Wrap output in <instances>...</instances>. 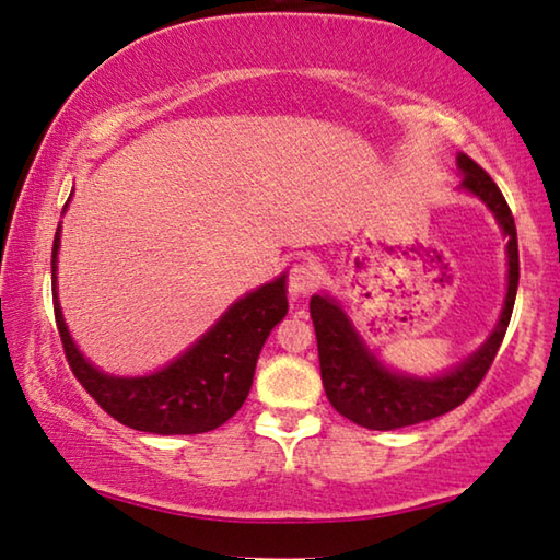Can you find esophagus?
<instances>
[{"mask_svg": "<svg viewBox=\"0 0 560 560\" xmlns=\"http://www.w3.org/2000/svg\"><path fill=\"white\" fill-rule=\"evenodd\" d=\"M319 281V271L312 261H296L289 271V291L291 296H304L316 287Z\"/></svg>", "mask_w": 560, "mask_h": 560, "instance_id": "obj_1", "label": "esophagus"}]
</instances>
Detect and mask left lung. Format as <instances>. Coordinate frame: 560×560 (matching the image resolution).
I'll use <instances>...</instances> for the list:
<instances>
[{
  "label": "left lung",
  "mask_w": 560,
  "mask_h": 560,
  "mask_svg": "<svg viewBox=\"0 0 560 560\" xmlns=\"http://www.w3.org/2000/svg\"><path fill=\"white\" fill-rule=\"evenodd\" d=\"M463 183L460 188L470 196H478L495 215L500 231L508 238V291L503 312L498 316L495 329L482 341L478 352L453 370L435 377H415L397 370H389L380 357L364 345L360 331L354 329L345 308L329 294H314L308 302L312 312L316 347H319L322 382L329 402L347 420L362 424L366 430H397L417 424L432 417H440L472 395L480 380L493 364L500 341L505 337L511 322L515 291H518V233L511 208L493 178L465 153L457 155Z\"/></svg>",
  "instance_id": "left-lung-1"
}]
</instances>
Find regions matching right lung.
I'll use <instances>...</instances> for the list:
<instances>
[{
  "label": "right lung",
  "instance_id": "obj_1",
  "mask_svg": "<svg viewBox=\"0 0 560 560\" xmlns=\"http://www.w3.org/2000/svg\"><path fill=\"white\" fill-rule=\"evenodd\" d=\"M57 252L60 226L52 244L57 331L72 374L107 415L153 435H198L221 428L241 410L264 341L289 312L287 273L236 299L203 337L161 370L140 377H118L88 362L70 337L57 296Z\"/></svg>",
  "mask_w": 560,
  "mask_h": 560
}]
</instances>
